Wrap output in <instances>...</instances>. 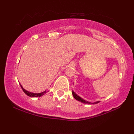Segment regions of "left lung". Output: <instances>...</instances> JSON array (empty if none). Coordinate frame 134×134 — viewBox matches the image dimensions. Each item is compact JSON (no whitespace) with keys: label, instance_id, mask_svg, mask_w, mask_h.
<instances>
[{"label":"left lung","instance_id":"8db88e82","mask_svg":"<svg viewBox=\"0 0 134 134\" xmlns=\"http://www.w3.org/2000/svg\"><path fill=\"white\" fill-rule=\"evenodd\" d=\"M72 95H73V97H74V98H75L76 100H79V101H80V102H82V103H87V104H92V103H90V102H87V101H86V100H85L84 99H83L82 98H81L80 97H79L77 94H76L75 93H74L73 91L72 92ZM99 102H94V103H93V104H94V103H99Z\"/></svg>","mask_w":134,"mask_h":134}]
</instances>
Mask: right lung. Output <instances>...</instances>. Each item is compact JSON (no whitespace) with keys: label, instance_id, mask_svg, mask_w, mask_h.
<instances>
[{"label":"right lung","instance_id":"right-lung-1","mask_svg":"<svg viewBox=\"0 0 134 134\" xmlns=\"http://www.w3.org/2000/svg\"><path fill=\"white\" fill-rule=\"evenodd\" d=\"M20 86H21L22 89V90H23L25 93L26 95H28V96L29 97H40V96H43V95L47 93V91H44V92H41V93H34L29 92L28 91H27V90H25L23 88V87L21 86V84H20Z\"/></svg>","mask_w":134,"mask_h":134}]
</instances>
